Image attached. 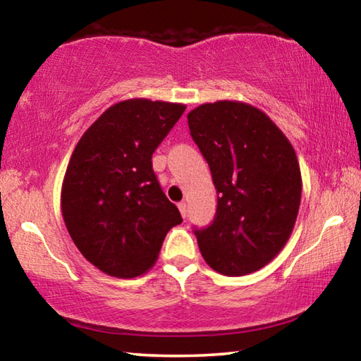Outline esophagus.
<instances>
[{
  "label": "esophagus",
  "instance_id": "34e87169",
  "mask_svg": "<svg viewBox=\"0 0 361 361\" xmlns=\"http://www.w3.org/2000/svg\"><path fill=\"white\" fill-rule=\"evenodd\" d=\"M178 209H180L181 216L186 218V216H188V204H186V202H180V204H178Z\"/></svg>",
  "mask_w": 361,
  "mask_h": 361
}]
</instances>
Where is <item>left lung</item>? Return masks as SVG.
<instances>
[{
    "label": "left lung",
    "instance_id": "8db88e82",
    "mask_svg": "<svg viewBox=\"0 0 361 361\" xmlns=\"http://www.w3.org/2000/svg\"><path fill=\"white\" fill-rule=\"evenodd\" d=\"M188 124L218 192L213 223L194 231L200 253L223 276L259 271L295 228L302 189L296 152L276 122L250 103H204L188 113Z\"/></svg>",
    "mask_w": 361,
    "mask_h": 361
}]
</instances>
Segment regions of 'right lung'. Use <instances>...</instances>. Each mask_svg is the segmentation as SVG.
Returning <instances> with one entry per match:
<instances>
[{
    "label": "right lung",
    "instance_id": "add662e5",
    "mask_svg": "<svg viewBox=\"0 0 361 361\" xmlns=\"http://www.w3.org/2000/svg\"><path fill=\"white\" fill-rule=\"evenodd\" d=\"M185 109L162 100L118 102L73 151L60 192L62 216L81 255L108 276H142L154 266L167 232L183 221L151 157Z\"/></svg>",
    "mask_w": 361,
    "mask_h": 361
}]
</instances>
